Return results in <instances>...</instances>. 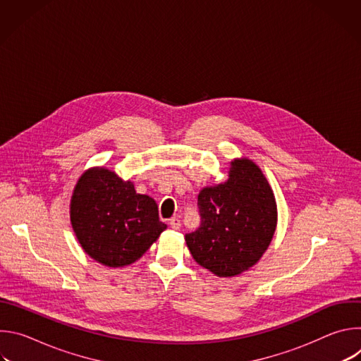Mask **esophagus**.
<instances>
[{"instance_id":"obj_1","label":"esophagus","mask_w":361,"mask_h":361,"mask_svg":"<svg viewBox=\"0 0 361 361\" xmlns=\"http://www.w3.org/2000/svg\"><path fill=\"white\" fill-rule=\"evenodd\" d=\"M169 224H170V227H171L173 230H180V227H181V221H180L178 217H173V219L169 221Z\"/></svg>"}]
</instances>
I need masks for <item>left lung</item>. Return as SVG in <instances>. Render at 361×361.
<instances>
[{
    "label": "left lung",
    "instance_id": "8db88e82",
    "mask_svg": "<svg viewBox=\"0 0 361 361\" xmlns=\"http://www.w3.org/2000/svg\"><path fill=\"white\" fill-rule=\"evenodd\" d=\"M198 209L201 227L185 234L197 264L235 277L259 263L277 227L276 197L259 166L234 159L224 183L201 188Z\"/></svg>",
    "mask_w": 361,
    "mask_h": 361
}]
</instances>
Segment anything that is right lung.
<instances>
[{
  "label": "right lung",
  "instance_id": "add662e5",
  "mask_svg": "<svg viewBox=\"0 0 361 361\" xmlns=\"http://www.w3.org/2000/svg\"><path fill=\"white\" fill-rule=\"evenodd\" d=\"M70 221L82 250L113 269L135 263L167 228L157 202L106 167H91L77 180Z\"/></svg>",
  "mask_w": 361,
  "mask_h": 361
}]
</instances>
